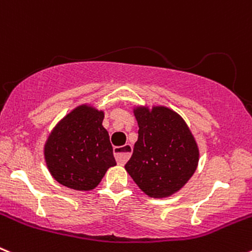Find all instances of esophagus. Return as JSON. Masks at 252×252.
<instances>
[{"mask_svg": "<svg viewBox=\"0 0 252 252\" xmlns=\"http://www.w3.org/2000/svg\"><path fill=\"white\" fill-rule=\"evenodd\" d=\"M113 153H115V158L117 160V162L122 165V164H125V162L130 159L131 154H132V145L126 144L124 146H116L113 149Z\"/></svg>", "mask_w": 252, "mask_h": 252, "instance_id": "34e87169", "label": "esophagus"}]
</instances>
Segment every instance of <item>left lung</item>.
<instances>
[{
    "label": "left lung",
    "mask_w": 252,
    "mask_h": 252,
    "mask_svg": "<svg viewBox=\"0 0 252 252\" xmlns=\"http://www.w3.org/2000/svg\"><path fill=\"white\" fill-rule=\"evenodd\" d=\"M139 136L125 169L142 192L164 198L178 192L198 164L197 144L184 120L166 107L135 110Z\"/></svg>",
    "instance_id": "8db88e82"
}]
</instances>
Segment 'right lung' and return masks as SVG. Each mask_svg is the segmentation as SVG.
<instances>
[{
  "label": "right lung",
  "instance_id": "obj_1",
  "mask_svg": "<svg viewBox=\"0 0 252 252\" xmlns=\"http://www.w3.org/2000/svg\"><path fill=\"white\" fill-rule=\"evenodd\" d=\"M102 111L81 106L65 116L53 130L45 145L51 175L75 190H91L116 165L113 149Z\"/></svg>",
  "mask_w": 252,
  "mask_h": 252
}]
</instances>
